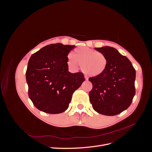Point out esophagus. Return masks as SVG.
<instances>
[{
    "label": "esophagus",
    "instance_id": "esophagus-1",
    "mask_svg": "<svg viewBox=\"0 0 152 152\" xmlns=\"http://www.w3.org/2000/svg\"><path fill=\"white\" fill-rule=\"evenodd\" d=\"M84 77H85V79H86V80H88V77H87V76H85Z\"/></svg>",
    "mask_w": 152,
    "mask_h": 152
}]
</instances>
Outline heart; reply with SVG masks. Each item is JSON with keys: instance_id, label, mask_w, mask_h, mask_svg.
<instances>
[{"instance_id": "b5f03b06", "label": "heart", "mask_w": 152, "mask_h": 152, "mask_svg": "<svg viewBox=\"0 0 152 152\" xmlns=\"http://www.w3.org/2000/svg\"><path fill=\"white\" fill-rule=\"evenodd\" d=\"M67 64L72 69H77L80 65L81 70L86 74L98 77L106 70L108 59L102 53L88 48L79 47L73 50L72 55H68Z\"/></svg>"}]
</instances>
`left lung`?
Here are the masks:
<instances>
[{"instance_id":"8db88e82","label":"left lung","mask_w":152,"mask_h":152,"mask_svg":"<svg viewBox=\"0 0 152 152\" xmlns=\"http://www.w3.org/2000/svg\"><path fill=\"white\" fill-rule=\"evenodd\" d=\"M108 59L102 75L90 77L89 99L93 109L104 115H115L131 105L135 95L136 70L126 57L112 47L95 48Z\"/></svg>"}]
</instances>
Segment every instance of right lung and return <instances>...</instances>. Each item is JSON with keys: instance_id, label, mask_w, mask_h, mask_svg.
Wrapping results in <instances>:
<instances>
[{"instance_id": "right-lung-1", "label": "right lung", "mask_w": 152, "mask_h": 152, "mask_svg": "<svg viewBox=\"0 0 152 152\" xmlns=\"http://www.w3.org/2000/svg\"><path fill=\"white\" fill-rule=\"evenodd\" d=\"M75 46L52 44L31 56L26 72L28 96L40 111L50 114L65 112L73 92L85 80L82 73L68 72L67 56Z\"/></svg>"}]
</instances>
